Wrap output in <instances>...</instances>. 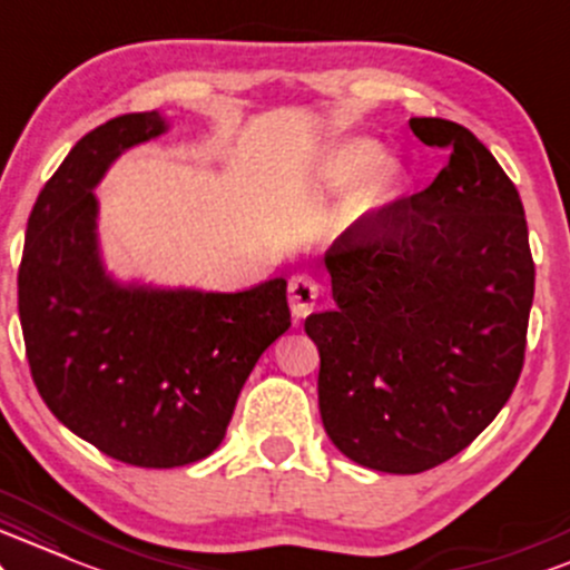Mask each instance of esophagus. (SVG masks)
<instances>
[{"label": "esophagus", "mask_w": 570, "mask_h": 570, "mask_svg": "<svg viewBox=\"0 0 570 570\" xmlns=\"http://www.w3.org/2000/svg\"><path fill=\"white\" fill-rule=\"evenodd\" d=\"M320 298V283L312 277V274H296L291 277V285H287V301H291L293 317L301 320L306 317L314 306H317Z\"/></svg>", "instance_id": "esophagus-1"}]
</instances>
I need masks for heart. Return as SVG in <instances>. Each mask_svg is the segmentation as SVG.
<instances>
[{"mask_svg":"<svg viewBox=\"0 0 570 570\" xmlns=\"http://www.w3.org/2000/svg\"><path fill=\"white\" fill-rule=\"evenodd\" d=\"M325 180L331 186H346L360 180L354 191V207L367 210L392 197L400 184V167L381 159L379 146L373 140H350L338 146L325 163Z\"/></svg>","mask_w":570,"mask_h":570,"instance_id":"heart-1","label":"heart"}]
</instances>
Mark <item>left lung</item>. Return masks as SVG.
Listing matches in <instances>:
<instances>
[{
    "mask_svg": "<svg viewBox=\"0 0 570 570\" xmlns=\"http://www.w3.org/2000/svg\"><path fill=\"white\" fill-rule=\"evenodd\" d=\"M411 130L448 165L341 234L325 253L336 306L304 323L327 438L392 474L443 464L497 419L523 371L537 283L497 157L448 119L413 117Z\"/></svg>",
    "mask_w": 570,
    "mask_h": 570,
    "instance_id": "8db88e82",
    "label": "left lung"
}]
</instances>
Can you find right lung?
<instances>
[{"label": "right lung", "mask_w": 570, "mask_h": 570, "mask_svg": "<svg viewBox=\"0 0 570 570\" xmlns=\"http://www.w3.org/2000/svg\"><path fill=\"white\" fill-rule=\"evenodd\" d=\"M165 132L157 111L90 130L26 224L18 314L31 379L60 424L106 456L170 470L210 456L239 390L291 327L283 277L237 293L119 287L96 245V197L119 151Z\"/></svg>", "instance_id": "right-lung-1"}]
</instances>
